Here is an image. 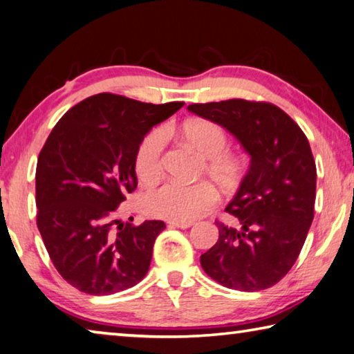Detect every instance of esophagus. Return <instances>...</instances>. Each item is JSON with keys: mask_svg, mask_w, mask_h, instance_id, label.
I'll return each mask as SVG.
<instances>
[{"mask_svg": "<svg viewBox=\"0 0 354 354\" xmlns=\"http://www.w3.org/2000/svg\"><path fill=\"white\" fill-rule=\"evenodd\" d=\"M192 225H194V221H169V226H173V227H181V230H187V227H190Z\"/></svg>", "mask_w": 354, "mask_h": 354, "instance_id": "obj_1", "label": "esophagus"}]
</instances>
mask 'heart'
<instances>
[{"label":"heart","instance_id":"1","mask_svg":"<svg viewBox=\"0 0 354 354\" xmlns=\"http://www.w3.org/2000/svg\"><path fill=\"white\" fill-rule=\"evenodd\" d=\"M178 136L206 158V173L221 190L232 192L241 185L245 165L239 156L227 151L226 131L211 120L194 118L178 127L167 124L154 129L140 140L134 154V171L145 185L158 183L164 171L167 137ZM217 203V192L211 184L165 183L142 195L140 207L149 217L170 221H192L206 214Z\"/></svg>","mask_w":354,"mask_h":354}]
</instances>
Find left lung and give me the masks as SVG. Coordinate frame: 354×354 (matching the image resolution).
<instances>
[{
	"label": "left lung",
	"instance_id": "8db88e82",
	"mask_svg": "<svg viewBox=\"0 0 354 354\" xmlns=\"http://www.w3.org/2000/svg\"><path fill=\"white\" fill-rule=\"evenodd\" d=\"M187 109L226 128L251 156L226 212L239 226H218V241L201 254L203 270L242 292L268 289L290 270L314 218L317 169L301 128L266 101L226 100Z\"/></svg>",
	"mask_w": 354,
	"mask_h": 354
}]
</instances>
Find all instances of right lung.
Returning <instances> with one entry per match:
<instances>
[{
    "label": "right lung",
    "instance_id": "obj_1",
    "mask_svg": "<svg viewBox=\"0 0 354 354\" xmlns=\"http://www.w3.org/2000/svg\"><path fill=\"white\" fill-rule=\"evenodd\" d=\"M183 106L104 92L71 107L48 136L35 170L37 227L53 266L77 290L112 295L145 278L165 223H118L113 214L137 187L140 140Z\"/></svg>",
    "mask_w": 354,
    "mask_h": 354
}]
</instances>
